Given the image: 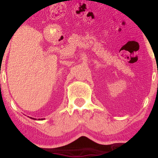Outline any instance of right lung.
Returning a JSON list of instances; mask_svg holds the SVG:
<instances>
[{
  "instance_id": "obj_1",
  "label": "right lung",
  "mask_w": 158,
  "mask_h": 158,
  "mask_svg": "<svg viewBox=\"0 0 158 158\" xmlns=\"http://www.w3.org/2000/svg\"><path fill=\"white\" fill-rule=\"evenodd\" d=\"M32 119H34V118H32Z\"/></svg>"
}]
</instances>
